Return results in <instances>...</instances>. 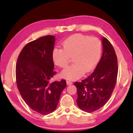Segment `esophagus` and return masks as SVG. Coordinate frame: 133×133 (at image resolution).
Returning a JSON list of instances; mask_svg holds the SVG:
<instances>
[{"label": "esophagus", "instance_id": "obj_1", "mask_svg": "<svg viewBox=\"0 0 133 133\" xmlns=\"http://www.w3.org/2000/svg\"><path fill=\"white\" fill-rule=\"evenodd\" d=\"M66 83H67V85H71V84H72V82H71V81L67 80V81H66Z\"/></svg>", "mask_w": 133, "mask_h": 133}]
</instances>
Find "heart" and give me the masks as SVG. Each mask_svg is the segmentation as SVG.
<instances>
[{"mask_svg":"<svg viewBox=\"0 0 133 133\" xmlns=\"http://www.w3.org/2000/svg\"><path fill=\"white\" fill-rule=\"evenodd\" d=\"M63 49L55 48L52 58L56 65L65 67L73 56L74 63L63 70L60 75L66 79L75 80L85 73L90 71L100 57L102 44L96 37L82 35L71 36L64 40Z\"/></svg>","mask_w":133,"mask_h":133,"instance_id":"b5f03b06","label":"heart"}]
</instances>
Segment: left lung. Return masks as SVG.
<instances>
[{
  "label": "left lung",
  "instance_id": "8db88e82",
  "mask_svg": "<svg viewBox=\"0 0 133 133\" xmlns=\"http://www.w3.org/2000/svg\"><path fill=\"white\" fill-rule=\"evenodd\" d=\"M103 54L93 73L81 82H75L76 102L83 111L92 112L102 107L111 96L118 73L117 58L113 47L106 38H102Z\"/></svg>",
  "mask_w": 133,
  "mask_h": 133
}]
</instances>
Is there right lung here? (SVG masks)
Here are the masks:
<instances>
[{"label": "right lung", "mask_w": 133, "mask_h": 133, "mask_svg": "<svg viewBox=\"0 0 133 133\" xmlns=\"http://www.w3.org/2000/svg\"><path fill=\"white\" fill-rule=\"evenodd\" d=\"M56 38L46 36L27 44L17 58L16 77L18 90L27 105L43 115L57 108L66 82H50L54 71L52 51Z\"/></svg>", "instance_id": "1"}]
</instances>
